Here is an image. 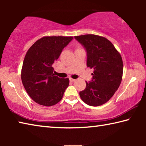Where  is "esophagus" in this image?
<instances>
[{"instance_id": "34e87169", "label": "esophagus", "mask_w": 146, "mask_h": 146, "mask_svg": "<svg viewBox=\"0 0 146 146\" xmlns=\"http://www.w3.org/2000/svg\"><path fill=\"white\" fill-rule=\"evenodd\" d=\"M70 80L71 81V82H75L76 80H75V79L72 78H70Z\"/></svg>"}]
</instances>
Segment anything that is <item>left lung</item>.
Listing matches in <instances>:
<instances>
[{"instance_id": "1", "label": "left lung", "mask_w": 146, "mask_h": 146, "mask_svg": "<svg viewBox=\"0 0 146 146\" xmlns=\"http://www.w3.org/2000/svg\"><path fill=\"white\" fill-rule=\"evenodd\" d=\"M87 51V66L93 70L92 80L79 93L86 104L99 106L111 98L122 81L123 62L119 52L107 38L96 35L75 36Z\"/></svg>"}]
</instances>
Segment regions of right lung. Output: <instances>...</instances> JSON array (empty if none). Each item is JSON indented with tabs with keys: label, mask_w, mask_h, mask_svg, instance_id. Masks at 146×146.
Masks as SVG:
<instances>
[{
	"label": "right lung",
	"mask_w": 146,
	"mask_h": 146,
	"mask_svg": "<svg viewBox=\"0 0 146 146\" xmlns=\"http://www.w3.org/2000/svg\"><path fill=\"white\" fill-rule=\"evenodd\" d=\"M73 38L44 36L27 51L21 71L22 82L29 97L38 104L52 106L62 98L70 80L55 76L53 64Z\"/></svg>",
	"instance_id": "right-lung-1"
}]
</instances>
